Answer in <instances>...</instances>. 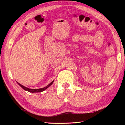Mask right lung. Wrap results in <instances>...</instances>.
I'll use <instances>...</instances> for the list:
<instances>
[{
  "label": "right lung",
  "instance_id": "obj_1",
  "mask_svg": "<svg viewBox=\"0 0 125 125\" xmlns=\"http://www.w3.org/2000/svg\"><path fill=\"white\" fill-rule=\"evenodd\" d=\"M53 82H54V80H53L51 83H50L48 85L45 86V87L42 88H40V89H29L28 88H26V87H25V86H23L22 85H21V84L19 83L18 82H17V83H18L19 85L21 86V87L23 89H24L25 90H26V91H27V92H29L30 93H40V92H43V91L45 90L46 89H47L48 87H49V86H50L51 85H52L53 83Z\"/></svg>",
  "mask_w": 125,
  "mask_h": 125
}]
</instances>
